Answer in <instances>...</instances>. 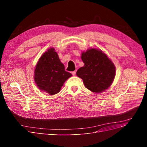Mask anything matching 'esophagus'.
Listing matches in <instances>:
<instances>
[{
	"label": "esophagus",
	"mask_w": 147,
	"mask_h": 147,
	"mask_svg": "<svg viewBox=\"0 0 147 147\" xmlns=\"http://www.w3.org/2000/svg\"><path fill=\"white\" fill-rule=\"evenodd\" d=\"M71 73H72V74H73V76H75V75H76V71H72V72H71Z\"/></svg>",
	"instance_id": "esophagus-1"
}]
</instances>
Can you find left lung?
I'll use <instances>...</instances> for the list:
<instances>
[{
    "mask_svg": "<svg viewBox=\"0 0 147 147\" xmlns=\"http://www.w3.org/2000/svg\"><path fill=\"white\" fill-rule=\"evenodd\" d=\"M84 66L76 74L83 80L88 89L101 93L113 83L115 76V67L113 61L101 49L90 48L82 53Z\"/></svg>",
    "mask_w": 147,
    "mask_h": 147,
    "instance_id": "left-lung-1",
    "label": "left lung"
}]
</instances>
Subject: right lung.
<instances>
[{"label": "right lung", "instance_id": "1", "mask_svg": "<svg viewBox=\"0 0 147 147\" xmlns=\"http://www.w3.org/2000/svg\"><path fill=\"white\" fill-rule=\"evenodd\" d=\"M72 74L65 71L57 52L51 48L44 52L37 61L34 73V80L40 90L50 95L58 94L65 82Z\"/></svg>", "mask_w": 147, "mask_h": 147}]
</instances>
